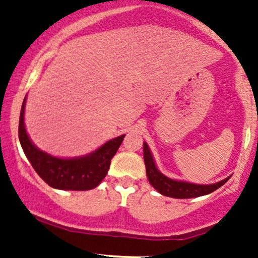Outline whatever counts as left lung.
I'll return each mask as SVG.
<instances>
[{"mask_svg":"<svg viewBox=\"0 0 258 258\" xmlns=\"http://www.w3.org/2000/svg\"><path fill=\"white\" fill-rule=\"evenodd\" d=\"M143 156L149 183L160 194L165 195V197L174 198V199H190V198L203 197V195L210 194L216 189L221 188L229 179V177H227L221 182L214 183V184H194V183L183 182V180L171 179L158 170L146 142L143 144Z\"/></svg>","mask_w":258,"mask_h":258,"instance_id":"1","label":"left lung"}]
</instances>
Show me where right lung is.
<instances>
[{
	"label": "right lung",
	"mask_w": 258,
	"mask_h": 258,
	"mask_svg": "<svg viewBox=\"0 0 258 258\" xmlns=\"http://www.w3.org/2000/svg\"><path fill=\"white\" fill-rule=\"evenodd\" d=\"M25 102L19 117V141L26 158L38 176L49 186L61 190H90L104 179L112 156L122 143L125 135L110 139L87 155L61 159L49 155L35 146L29 138L24 125Z\"/></svg>",
	"instance_id": "1"
}]
</instances>
